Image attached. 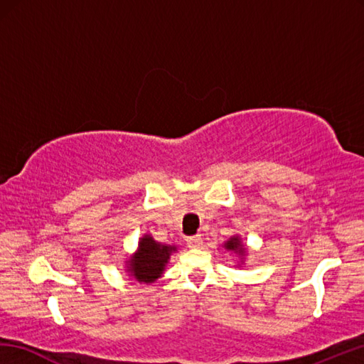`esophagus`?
Instances as JSON below:
<instances>
[{
	"mask_svg": "<svg viewBox=\"0 0 364 364\" xmlns=\"http://www.w3.org/2000/svg\"><path fill=\"white\" fill-rule=\"evenodd\" d=\"M186 242H188V247L189 248H200L203 245V237L200 234L197 235H189L188 239H186Z\"/></svg>",
	"mask_w": 364,
	"mask_h": 364,
	"instance_id": "1",
	"label": "esophagus"
}]
</instances>
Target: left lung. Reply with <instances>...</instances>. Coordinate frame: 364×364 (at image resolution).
<instances>
[{
  "label": "left lung",
  "mask_w": 364,
  "mask_h": 364,
  "mask_svg": "<svg viewBox=\"0 0 364 364\" xmlns=\"http://www.w3.org/2000/svg\"><path fill=\"white\" fill-rule=\"evenodd\" d=\"M225 247H226V250L239 251V252H242V255H243V248H242V243H240L239 237H232V239H230V240H228V242L225 243Z\"/></svg>",
  "instance_id": "obj_1"
}]
</instances>
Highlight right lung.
Returning a JSON list of instances; mask_svg holds the SVG:
<instances>
[{
  "label": "right lung",
  "instance_id": "obj_1",
  "mask_svg": "<svg viewBox=\"0 0 364 364\" xmlns=\"http://www.w3.org/2000/svg\"><path fill=\"white\" fill-rule=\"evenodd\" d=\"M176 248L155 242L150 235H144L139 242V250L130 260V272L134 279L144 284H150L161 277L171 252Z\"/></svg>",
  "mask_w": 364,
  "mask_h": 364
}]
</instances>
